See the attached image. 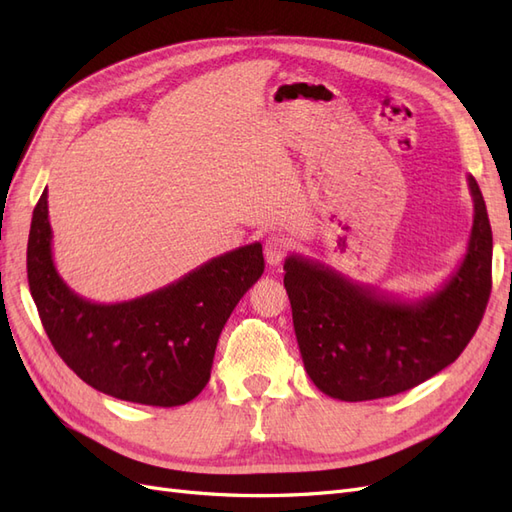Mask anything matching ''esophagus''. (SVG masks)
Segmentation results:
<instances>
[{
	"label": "esophagus",
	"mask_w": 512,
	"mask_h": 512,
	"mask_svg": "<svg viewBox=\"0 0 512 512\" xmlns=\"http://www.w3.org/2000/svg\"><path fill=\"white\" fill-rule=\"evenodd\" d=\"M289 251V240L279 233H272L264 240V255L270 266H279Z\"/></svg>",
	"instance_id": "esophagus-1"
}]
</instances>
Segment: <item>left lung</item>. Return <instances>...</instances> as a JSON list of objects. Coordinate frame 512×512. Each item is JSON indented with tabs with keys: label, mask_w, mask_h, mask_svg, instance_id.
I'll use <instances>...</instances> for the list:
<instances>
[{
	"label": "left lung",
	"mask_w": 512,
	"mask_h": 512,
	"mask_svg": "<svg viewBox=\"0 0 512 512\" xmlns=\"http://www.w3.org/2000/svg\"><path fill=\"white\" fill-rule=\"evenodd\" d=\"M474 223L465 257L431 296L405 300L302 255L285 259V289L304 369L339 401L410 390L455 362L485 315L493 236L483 193L467 175Z\"/></svg>",
	"instance_id": "obj_1"
}]
</instances>
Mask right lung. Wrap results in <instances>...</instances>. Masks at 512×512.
<instances>
[{"label":"right lung","instance_id":"1","mask_svg":"<svg viewBox=\"0 0 512 512\" xmlns=\"http://www.w3.org/2000/svg\"><path fill=\"white\" fill-rule=\"evenodd\" d=\"M51 240L45 188L29 229L27 281L55 352L92 388L156 407L184 405L206 388L218 337L266 266L253 242L152 294L98 304L64 283Z\"/></svg>","mask_w":512,"mask_h":512}]
</instances>
